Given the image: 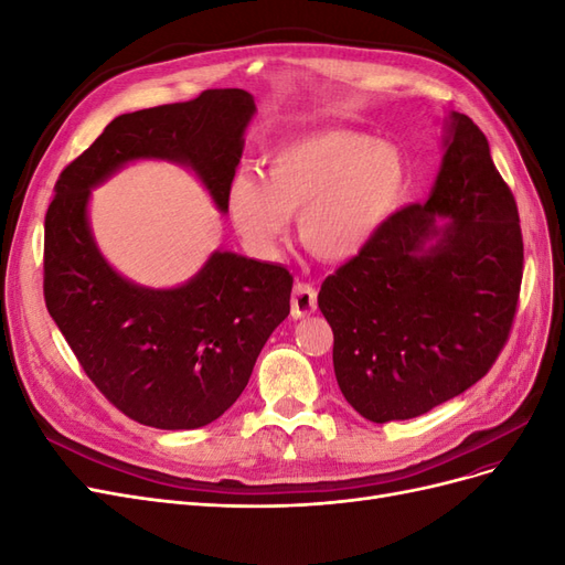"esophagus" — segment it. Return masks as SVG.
Here are the masks:
<instances>
[{"label": "esophagus", "instance_id": "1", "mask_svg": "<svg viewBox=\"0 0 565 565\" xmlns=\"http://www.w3.org/2000/svg\"><path fill=\"white\" fill-rule=\"evenodd\" d=\"M292 316L295 318H306L316 313L318 309V292L316 287L309 285V282H297L295 289H292Z\"/></svg>", "mask_w": 565, "mask_h": 565}]
</instances>
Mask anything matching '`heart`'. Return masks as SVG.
I'll list each match as a JSON object with an SVG mask.
<instances>
[{"label": "heart", "mask_w": 565, "mask_h": 565, "mask_svg": "<svg viewBox=\"0 0 565 565\" xmlns=\"http://www.w3.org/2000/svg\"><path fill=\"white\" fill-rule=\"evenodd\" d=\"M403 183L405 164L393 146L358 131H313L273 146L264 179L237 174L228 214L254 254L276 256L287 216L297 214L306 249L322 262H347L380 231Z\"/></svg>", "instance_id": "obj_1"}]
</instances>
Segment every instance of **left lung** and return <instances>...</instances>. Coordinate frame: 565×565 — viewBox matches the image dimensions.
Instances as JSON below:
<instances>
[{
	"instance_id": "1",
	"label": "left lung",
	"mask_w": 565,
	"mask_h": 565,
	"mask_svg": "<svg viewBox=\"0 0 565 565\" xmlns=\"http://www.w3.org/2000/svg\"><path fill=\"white\" fill-rule=\"evenodd\" d=\"M449 218L429 253L435 218ZM523 280L514 193L486 134L452 113L434 193L391 214L324 278L334 374L365 419H413L486 377L509 341Z\"/></svg>"
}]
</instances>
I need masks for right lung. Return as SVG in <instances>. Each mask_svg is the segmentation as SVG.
Wrapping results in <instances>:
<instances>
[{"label":"right lung","instance_id":"obj_1","mask_svg":"<svg viewBox=\"0 0 565 565\" xmlns=\"http://www.w3.org/2000/svg\"><path fill=\"white\" fill-rule=\"evenodd\" d=\"M254 110L243 89H207L183 104L119 115L63 169L49 202L46 309L84 374L139 424L177 431L224 415L287 318L295 278L278 264L216 252L183 287H136L92 241L89 188L129 160L164 158L193 167L226 212Z\"/></svg>","mask_w":565,"mask_h":565}]
</instances>
